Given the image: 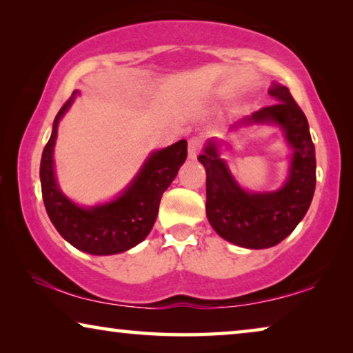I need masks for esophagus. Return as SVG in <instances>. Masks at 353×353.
I'll return each instance as SVG.
<instances>
[{"mask_svg": "<svg viewBox=\"0 0 353 353\" xmlns=\"http://www.w3.org/2000/svg\"><path fill=\"white\" fill-rule=\"evenodd\" d=\"M203 147V141L201 138H198V136H193V138L188 139V159L194 160L199 154V150H201Z\"/></svg>", "mask_w": 353, "mask_h": 353, "instance_id": "1", "label": "esophagus"}]
</instances>
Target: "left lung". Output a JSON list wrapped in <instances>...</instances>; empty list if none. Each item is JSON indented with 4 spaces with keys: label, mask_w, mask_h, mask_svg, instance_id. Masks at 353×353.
<instances>
[{
    "label": "left lung",
    "mask_w": 353,
    "mask_h": 353,
    "mask_svg": "<svg viewBox=\"0 0 353 353\" xmlns=\"http://www.w3.org/2000/svg\"><path fill=\"white\" fill-rule=\"evenodd\" d=\"M270 94L277 103L245 117L244 123L274 122L293 147L290 176L281 190L247 193L209 143L198 160L206 168V214L212 228L236 245L268 249L287 238L311 206L315 190V149L307 119L287 87L274 83ZM234 123L231 128H236Z\"/></svg>",
    "instance_id": "8db88e82"
}]
</instances>
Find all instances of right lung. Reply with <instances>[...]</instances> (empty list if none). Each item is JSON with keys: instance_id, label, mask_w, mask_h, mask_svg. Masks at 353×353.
Segmentation results:
<instances>
[{"instance_id": "obj_1", "label": "right lung", "mask_w": 353, "mask_h": 353, "mask_svg": "<svg viewBox=\"0 0 353 353\" xmlns=\"http://www.w3.org/2000/svg\"><path fill=\"white\" fill-rule=\"evenodd\" d=\"M76 92L63 104L41 159L42 199L50 222L68 243L92 255L120 254L145 239L159 214L163 192L177 176L187 159V141L154 152L133 183L112 203L83 209L71 203L55 182L54 145L63 114L74 101Z\"/></svg>"}]
</instances>
